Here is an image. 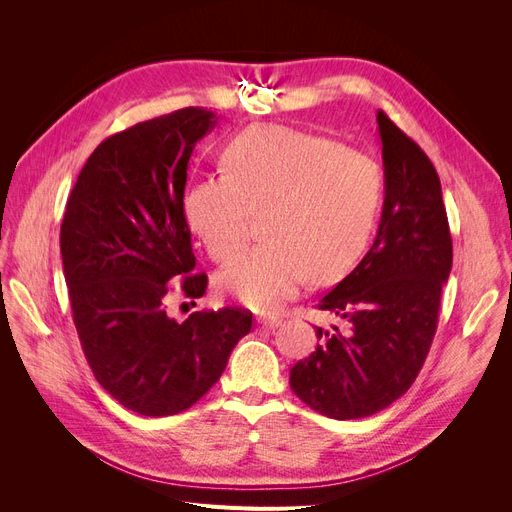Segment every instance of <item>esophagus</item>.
Listing matches in <instances>:
<instances>
[{
	"instance_id": "esophagus-1",
	"label": "esophagus",
	"mask_w": 512,
	"mask_h": 512,
	"mask_svg": "<svg viewBox=\"0 0 512 512\" xmlns=\"http://www.w3.org/2000/svg\"><path fill=\"white\" fill-rule=\"evenodd\" d=\"M257 324L267 328V330H274V328H278L282 324V319L278 315H259L257 317Z\"/></svg>"
}]
</instances>
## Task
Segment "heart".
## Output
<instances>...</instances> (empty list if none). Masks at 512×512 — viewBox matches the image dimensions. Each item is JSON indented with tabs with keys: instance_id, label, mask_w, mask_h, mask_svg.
<instances>
[{
	"instance_id": "obj_1",
	"label": "heart",
	"mask_w": 512,
	"mask_h": 512,
	"mask_svg": "<svg viewBox=\"0 0 512 512\" xmlns=\"http://www.w3.org/2000/svg\"><path fill=\"white\" fill-rule=\"evenodd\" d=\"M224 174L195 182L184 218L215 263L245 245L261 215V245L238 255L220 288L259 311L290 301L307 276L330 282L369 245L384 205V174L369 153L280 124H257L222 151Z\"/></svg>"
}]
</instances>
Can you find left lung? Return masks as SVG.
Here are the masks:
<instances>
[{
	"label": "left lung",
	"instance_id": "obj_1",
	"mask_svg": "<svg viewBox=\"0 0 512 512\" xmlns=\"http://www.w3.org/2000/svg\"><path fill=\"white\" fill-rule=\"evenodd\" d=\"M378 126L386 184L378 236L317 305L344 328H317V348L290 369L292 392L340 421L378 413L411 388L436 336L452 267L434 164L382 110Z\"/></svg>",
	"mask_w": 512,
	"mask_h": 512
}]
</instances>
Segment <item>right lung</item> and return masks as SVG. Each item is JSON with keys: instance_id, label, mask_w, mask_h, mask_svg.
Returning a JSON list of instances; mask_svg holds the SVG:
<instances>
[{"instance_id": "1", "label": "right lung", "mask_w": 512, "mask_h": 512, "mask_svg": "<svg viewBox=\"0 0 512 512\" xmlns=\"http://www.w3.org/2000/svg\"><path fill=\"white\" fill-rule=\"evenodd\" d=\"M215 122L184 107L112 134L66 203L60 251L80 346L103 390L145 417L191 409L253 324L238 307L168 315L170 280L191 301L207 288L182 203L188 159Z\"/></svg>"}]
</instances>
